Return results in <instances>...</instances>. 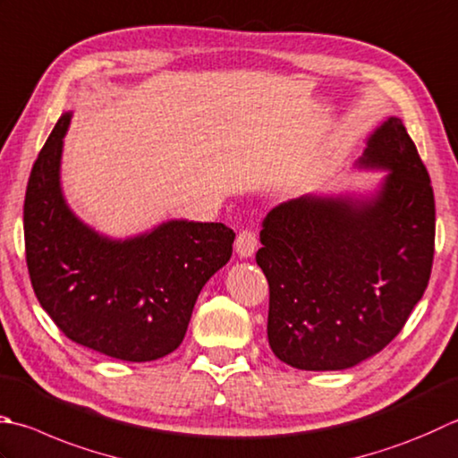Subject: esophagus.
<instances>
[{
  "mask_svg": "<svg viewBox=\"0 0 458 458\" xmlns=\"http://www.w3.org/2000/svg\"><path fill=\"white\" fill-rule=\"evenodd\" d=\"M256 248H258L256 232L250 230V228L240 230L238 236H236V252H238V256L240 258H250L256 252Z\"/></svg>",
  "mask_w": 458,
  "mask_h": 458,
  "instance_id": "obj_1",
  "label": "esophagus"
}]
</instances>
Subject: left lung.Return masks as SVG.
I'll return each instance as SVG.
<instances>
[{
    "label": "left lung",
    "instance_id": "obj_1",
    "mask_svg": "<svg viewBox=\"0 0 458 458\" xmlns=\"http://www.w3.org/2000/svg\"><path fill=\"white\" fill-rule=\"evenodd\" d=\"M361 165L389 170L373 200L301 196L270 210L259 232L267 339L298 369H347L379 353L431 277L435 194L401 119L371 134Z\"/></svg>",
    "mask_w": 458,
    "mask_h": 458
}]
</instances>
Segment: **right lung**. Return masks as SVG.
Listing matches in <instances>:
<instances>
[{"label":"right lung","instance_id":"obj_1","mask_svg":"<svg viewBox=\"0 0 458 458\" xmlns=\"http://www.w3.org/2000/svg\"><path fill=\"white\" fill-rule=\"evenodd\" d=\"M63 114L31 168L23 204L25 262L41 308L71 342L123 361H152L182 344L196 298L232 256L222 222L170 220L114 242L67 208L59 186Z\"/></svg>","mask_w":458,"mask_h":458}]
</instances>
